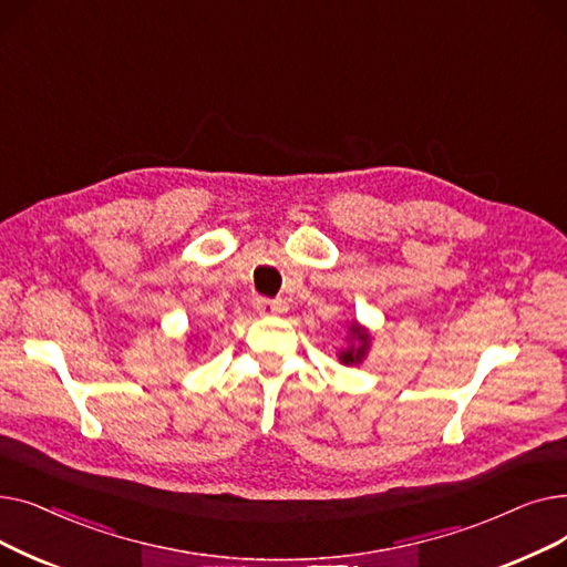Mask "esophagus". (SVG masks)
<instances>
[{"mask_svg":"<svg viewBox=\"0 0 567 567\" xmlns=\"http://www.w3.org/2000/svg\"><path fill=\"white\" fill-rule=\"evenodd\" d=\"M255 308L261 315H278V312L287 310V303L282 299H266V296H259V299L255 301Z\"/></svg>","mask_w":567,"mask_h":567,"instance_id":"esophagus-1","label":"esophagus"}]
</instances>
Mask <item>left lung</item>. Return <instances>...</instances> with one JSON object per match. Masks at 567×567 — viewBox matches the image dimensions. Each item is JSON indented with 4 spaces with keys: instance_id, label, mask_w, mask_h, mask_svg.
<instances>
[{
    "instance_id": "1",
    "label": "left lung",
    "mask_w": 567,
    "mask_h": 567,
    "mask_svg": "<svg viewBox=\"0 0 567 567\" xmlns=\"http://www.w3.org/2000/svg\"><path fill=\"white\" fill-rule=\"evenodd\" d=\"M351 331H353V336L359 338L363 344H361L359 349H353V347H351V349H347V351H342V353H340V361H342L344 365H347V363H359V361L363 359L365 349H368V336L359 329V326H351Z\"/></svg>"
}]
</instances>
